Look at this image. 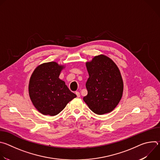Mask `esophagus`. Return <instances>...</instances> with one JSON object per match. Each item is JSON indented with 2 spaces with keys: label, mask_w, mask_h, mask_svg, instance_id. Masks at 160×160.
I'll use <instances>...</instances> for the list:
<instances>
[{
  "label": "esophagus",
  "mask_w": 160,
  "mask_h": 160,
  "mask_svg": "<svg viewBox=\"0 0 160 160\" xmlns=\"http://www.w3.org/2000/svg\"><path fill=\"white\" fill-rule=\"evenodd\" d=\"M75 94L77 95V96L78 98H80V92H75Z\"/></svg>",
  "instance_id": "obj_1"
}]
</instances>
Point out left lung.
I'll return each instance as SVG.
<instances>
[{
  "label": "left lung",
  "instance_id": "1",
  "mask_svg": "<svg viewBox=\"0 0 160 160\" xmlns=\"http://www.w3.org/2000/svg\"><path fill=\"white\" fill-rule=\"evenodd\" d=\"M89 77L86 82L88 94L83 101L97 115L110 112L120 102L123 82L117 65L108 56H94L85 63Z\"/></svg>",
  "mask_w": 160,
  "mask_h": 160
}]
</instances>
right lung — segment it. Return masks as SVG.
<instances>
[{
	"label": "right lung",
	"mask_w": 160,
	"mask_h": 160,
	"mask_svg": "<svg viewBox=\"0 0 160 160\" xmlns=\"http://www.w3.org/2000/svg\"><path fill=\"white\" fill-rule=\"evenodd\" d=\"M65 66L56 62L38 66L30 79L28 92L35 108L42 115L55 116L77 96L59 77Z\"/></svg>",
	"instance_id": "obj_1"
}]
</instances>
